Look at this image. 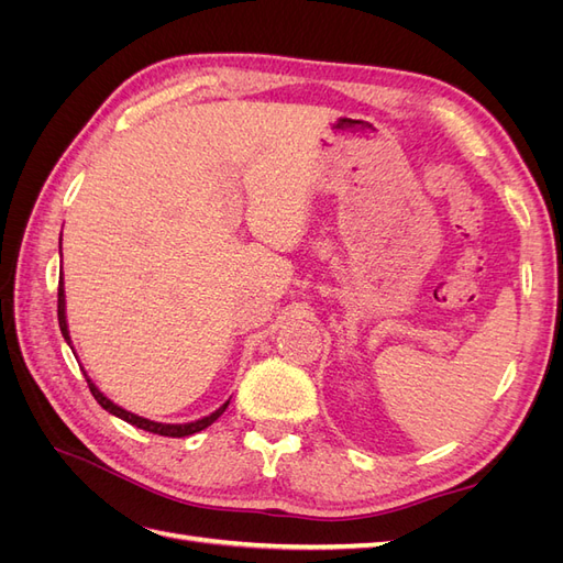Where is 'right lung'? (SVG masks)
I'll return each instance as SVG.
<instances>
[{
    "instance_id": "right-lung-1",
    "label": "right lung",
    "mask_w": 563,
    "mask_h": 563,
    "mask_svg": "<svg viewBox=\"0 0 563 563\" xmlns=\"http://www.w3.org/2000/svg\"><path fill=\"white\" fill-rule=\"evenodd\" d=\"M58 327H60L63 338L67 340V345H70V331H67V321H65V288H63V275H60V282H58ZM84 376H87V373H84ZM87 383H89V389H91L93 399H96L100 406H103L108 413H112V416H117V418H122V420H126V422L135 424V428H141V430H145V432L162 434V437H190V434H195V432L207 430L211 422H216L220 416H223V411H225L228 404H230V401H225L223 406L216 408V411H213L211 416L201 418V420H195V422H185V424H166V422H155V420H147V418L135 416V413H131V411H124L122 406L112 404V401L103 395V391H100V389L91 383V378H89V376H87Z\"/></svg>"
}]
</instances>
